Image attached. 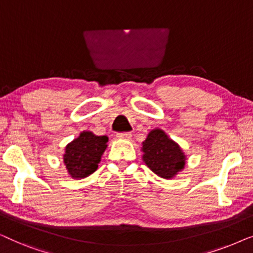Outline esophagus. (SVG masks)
<instances>
[{
    "mask_svg": "<svg viewBox=\"0 0 253 253\" xmlns=\"http://www.w3.org/2000/svg\"><path fill=\"white\" fill-rule=\"evenodd\" d=\"M116 137L120 138V139H130L132 137V134L130 132H119L116 134Z\"/></svg>",
    "mask_w": 253,
    "mask_h": 253,
    "instance_id": "1",
    "label": "esophagus"
}]
</instances>
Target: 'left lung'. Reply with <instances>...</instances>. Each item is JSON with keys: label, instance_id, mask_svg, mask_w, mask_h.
<instances>
[{"label": "left lung", "instance_id": "8db88e82", "mask_svg": "<svg viewBox=\"0 0 253 253\" xmlns=\"http://www.w3.org/2000/svg\"><path fill=\"white\" fill-rule=\"evenodd\" d=\"M143 159L147 167L162 178H171L184 168L181 147L160 129L152 130L143 143Z\"/></svg>", "mask_w": 253, "mask_h": 253}]
</instances>
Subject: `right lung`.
Wrapping results in <instances>:
<instances>
[{
	"instance_id": "obj_1",
	"label": "right lung",
	"mask_w": 253,
	"mask_h": 253,
	"mask_svg": "<svg viewBox=\"0 0 253 253\" xmlns=\"http://www.w3.org/2000/svg\"><path fill=\"white\" fill-rule=\"evenodd\" d=\"M107 141V136H95L89 131H84L77 139L67 145L63 159L71 177H87L98 169Z\"/></svg>"
}]
</instances>
